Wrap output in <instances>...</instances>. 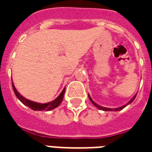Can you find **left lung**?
<instances>
[{
  "instance_id": "obj_1",
  "label": "left lung",
  "mask_w": 152,
  "mask_h": 152,
  "mask_svg": "<svg viewBox=\"0 0 152 152\" xmlns=\"http://www.w3.org/2000/svg\"><path fill=\"white\" fill-rule=\"evenodd\" d=\"M136 96H137V94H136V95H135L134 96H133V98H132V99L130 100V101L129 102H127V103L125 104V105H124V106H121V107H118V108L111 109V108H106V107H103V106H99V105H98V104L96 103V102H95L93 101L92 99L91 98L90 95H88V97H89V99H90V101L91 102H92V103L94 104V105H95V106H96V107H97V108H99V110H104V111H118V110H122V109L125 108V106H128L129 104L132 103V102H133V100L135 99V98H136Z\"/></svg>"
}]
</instances>
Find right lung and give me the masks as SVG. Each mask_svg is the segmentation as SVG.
<instances>
[{
  "instance_id": "1",
  "label": "right lung",
  "mask_w": 152,
  "mask_h": 152,
  "mask_svg": "<svg viewBox=\"0 0 152 152\" xmlns=\"http://www.w3.org/2000/svg\"><path fill=\"white\" fill-rule=\"evenodd\" d=\"M12 88L13 91H14V93H15V96L17 97V99L20 100L23 104H24L25 106H28L29 108H31L33 110H53L56 107L59 106L61 102L63 100V98H64V91H65V88L62 90V91L61 92V94L59 95V96L55 99L53 101L50 102H46V103H39V102H36L31 101V100H28L27 99H25L23 96L20 95V93L18 92L16 88H15L14 86V83L12 81Z\"/></svg>"
}]
</instances>
